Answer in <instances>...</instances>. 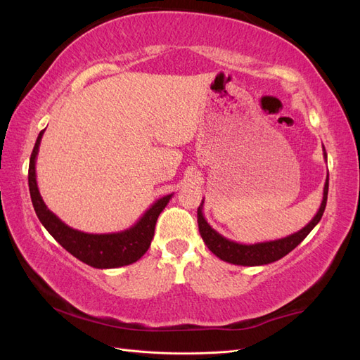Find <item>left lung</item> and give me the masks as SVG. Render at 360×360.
Listing matches in <instances>:
<instances>
[{"label": "left lung", "mask_w": 360, "mask_h": 360, "mask_svg": "<svg viewBox=\"0 0 360 360\" xmlns=\"http://www.w3.org/2000/svg\"><path fill=\"white\" fill-rule=\"evenodd\" d=\"M323 155H324V160L328 162V155H326L324 147H323ZM328 192H329V171L324 183L321 205L317 214L312 217V221L308 225H304L300 231L290 234L287 237L278 238V240L259 242L254 245L237 243L234 240H230V238L224 237L216 230H213L210 224L207 222V219L204 217V213H202L204 200H202L197 212L200 234L207 248H209L217 258L226 261V263H231L236 266H264V264L275 263V261L285 257L294 248L300 245L303 242V238L312 231V228L320 222L326 209V202H328Z\"/></svg>", "instance_id": "1"}]
</instances>
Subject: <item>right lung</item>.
<instances>
[{
	"mask_svg": "<svg viewBox=\"0 0 360 360\" xmlns=\"http://www.w3.org/2000/svg\"><path fill=\"white\" fill-rule=\"evenodd\" d=\"M45 130H41L32 148L28 168V186L32 207L41 225L56 240L78 258L82 263L94 269H115L129 266L143 257L151 245L155 236V226L159 214L165 209L174 193L165 195L151 204L135 225L124 231L108 234H90L78 231L64 224L57 214H53L43 201L36 179V160L39 147Z\"/></svg>",
	"mask_w": 360,
	"mask_h": 360,
	"instance_id": "add662e5",
	"label": "right lung"
}]
</instances>
